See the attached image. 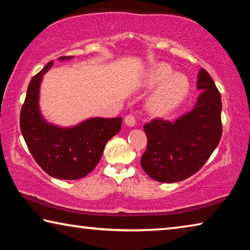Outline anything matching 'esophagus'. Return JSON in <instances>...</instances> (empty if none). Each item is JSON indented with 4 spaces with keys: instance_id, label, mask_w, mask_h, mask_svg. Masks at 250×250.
I'll return each mask as SVG.
<instances>
[{
    "instance_id": "1",
    "label": "esophagus",
    "mask_w": 250,
    "mask_h": 250,
    "mask_svg": "<svg viewBox=\"0 0 250 250\" xmlns=\"http://www.w3.org/2000/svg\"><path fill=\"white\" fill-rule=\"evenodd\" d=\"M125 122L126 125L129 126H134L135 125V122H137V120H135V117L133 115H128L125 117Z\"/></svg>"
}]
</instances>
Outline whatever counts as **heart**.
<instances>
[{"label":"heart","instance_id":"b5f03b06","mask_svg":"<svg viewBox=\"0 0 250 250\" xmlns=\"http://www.w3.org/2000/svg\"><path fill=\"white\" fill-rule=\"evenodd\" d=\"M145 83L147 87H155L151 96L149 108L155 113H166L177 107L189 91V80L183 74H174L167 64H158L152 67L146 76Z\"/></svg>","mask_w":250,"mask_h":250}]
</instances>
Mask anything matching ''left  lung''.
Segmentation results:
<instances>
[{
  "label": "left lung",
  "instance_id": "8db88e82",
  "mask_svg": "<svg viewBox=\"0 0 250 250\" xmlns=\"http://www.w3.org/2000/svg\"><path fill=\"white\" fill-rule=\"evenodd\" d=\"M196 87L202 94L191 111L174 122L156 118L145 125L147 146L140 162L151 179L162 183L188 179L201 170L221 141V94L204 68Z\"/></svg>",
  "mask_w": 250,
  "mask_h": 250
}]
</instances>
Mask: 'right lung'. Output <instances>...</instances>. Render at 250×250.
Listing matches in <instances>:
<instances>
[{
	"instance_id": "add662e5",
	"label": "right lung",
	"mask_w": 250,
	"mask_h": 250,
	"mask_svg": "<svg viewBox=\"0 0 250 250\" xmlns=\"http://www.w3.org/2000/svg\"><path fill=\"white\" fill-rule=\"evenodd\" d=\"M53 62L50 61L29 83L21 109L20 126L34 160L48 175L59 180H78L98 164L105 143L120 131L122 118H91L73 128L47 124L40 112L39 95L42 78Z\"/></svg>"
}]
</instances>
